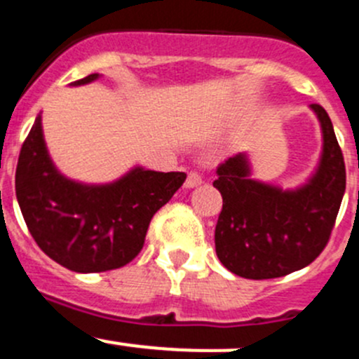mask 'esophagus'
<instances>
[{"instance_id":"esophagus-1","label":"esophagus","mask_w":359,"mask_h":359,"mask_svg":"<svg viewBox=\"0 0 359 359\" xmlns=\"http://www.w3.org/2000/svg\"><path fill=\"white\" fill-rule=\"evenodd\" d=\"M201 184V175L198 172H189L186 179V187L187 189H193V187L200 186Z\"/></svg>"}]
</instances>
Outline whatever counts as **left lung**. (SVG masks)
<instances>
[{
  "instance_id": "obj_1",
  "label": "left lung",
  "mask_w": 359,
  "mask_h": 359,
  "mask_svg": "<svg viewBox=\"0 0 359 359\" xmlns=\"http://www.w3.org/2000/svg\"><path fill=\"white\" fill-rule=\"evenodd\" d=\"M323 133L314 173L302 186L252 179L249 156H231L217 166L214 187L222 196L215 224V252L229 272L243 279H276L302 270L321 254L335 224L346 165L333 124L321 105H311Z\"/></svg>"
}]
</instances>
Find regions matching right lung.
I'll use <instances>...</instances> for the list:
<instances>
[{"instance_id":"right-lung-1","label":"right lung","mask_w":359,"mask_h":359,"mask_svg":"<svg viewBox=\"0 0 359 359\" xmlns=\"http://www.w3.org/2000/svg\"><path fill=\"white\" fill-rule=\"evenodd\" d=\"M98 79L93 73L69 86ZM184 180V172L144 166L107 184L68 179L48 154L38 116L20 149L15 194L31 236L50 259L72 272L96 273L116 270L138 256L152 215Z\"/></svg>"}]
</instances>
